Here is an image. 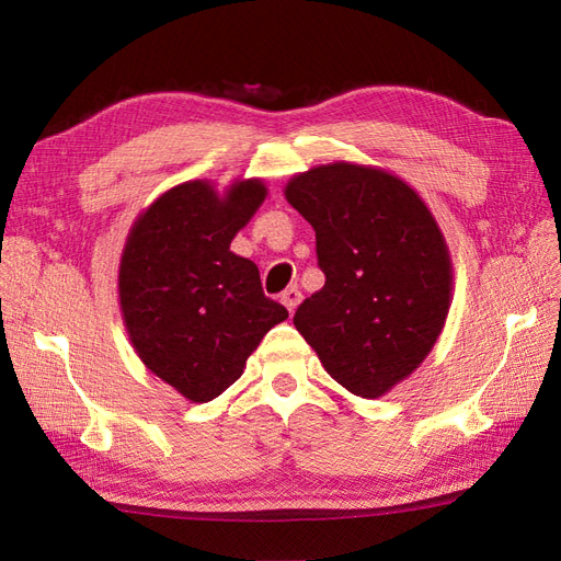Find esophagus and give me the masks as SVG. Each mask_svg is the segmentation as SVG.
<instances>
[{"label": "esophagus", "instance_id": "1", "mask_svg": "<svg viewBox=\"0 0 561 561\" xmlns=\"http://www.w3.org/2000/svg\"><path fill=\"white\" fill-rule=\"evenodd\" d=\"M301 297H304V295H301V290H299V287H295V285H293V287H287V290L283 293L280 301L285 304V307H287V311H290V313H293V311H295V309L299 307V301H301Z\"/></svg>", "mask_w": 561, "mask_h": 561}]
</instances>
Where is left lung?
<instances>
[{
	"label": "left lung",
	"instance_id": "left-lung-1",
	"mask_svg": "<svg viewBox=\"0 0 561 561\" xmlns=\"http://www.w3.org/2000/svg\"><path fill=\"white\" fill-rule=\"evenodd\" d=\"M283 194L313 227L325 271L295 328L348 393L381 398L445 330L454 290L445 233L414 186L379 165L320 163Z\"/></svg>",
	"mask_w": 561,
	"mask_h": 561
}]
</instances>
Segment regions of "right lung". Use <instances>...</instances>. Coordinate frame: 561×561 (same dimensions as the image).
Masks as SVG:
<instances>
[{"mask_svg":"<svg viewBox=\"0 0 561 561\" xmlns=\"http://www.w3.org/2000/svg\"><path fill=\"white\" fill-rule=\"evenodd\" d=\"M264 180L171 186L135 217L118 262V309L142 365L190 402H210L243 375L264 334L287 318L260 268L231 252L260 210Z\"/></svg>","mask_w":561,"mask_h":561,"instance_id":"right-lung-1","label":"right lung"}]
</instances>
